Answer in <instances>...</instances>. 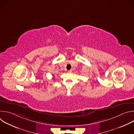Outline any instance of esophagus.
<instances>
[{
    "label": "esophagus",
    "instance_id": "obj_1",
    "mask_svg": "<svg viewBox=\"0 0 134 134\" xmlns=\"http://www.w3.org/2000/svg\"><path fill=\"white\" fill-rule=\"evenodd\" d=\"M71 71H72L71 70H68V71H67V72L70 73V72H71Z\"/></svg>",
    "mask_w": 134,
    "mask_h": 134
}]
</instances>
